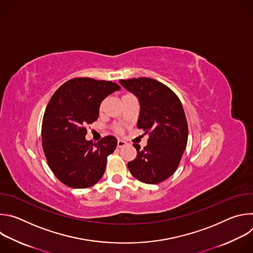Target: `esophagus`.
<instances>
[{
  "instance_id": "1",
  "label": "esophagus",
  "mask_w": 253,
  "mask_h": 253,
  "mask_svg": "<svg viewBox=\"0 0 253 253\" xmlns=\"http://www.w3.org/2000/svg\"><path fill=\"white\" fill-rule=\"evenodd\" d=\"M126 142L125 141H123V140H118L117 141V147L118 148H122V147H124L125 145H126Z\"/></svg>"
}]
</instances>
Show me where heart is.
<instances>
[{
    "label": "heart",
    "mask_w": 253,
    "mask_h": 253,
    "mask_svg": "<svg viewBox=\"0 0 253 253\" xmlns=\"http://www.w3.org/2000/svg\"><path fill=\"white\" fill-rule=\"evenodd\" d=\"M128 95V94H127ZM125 96V95H124ZM100 110H102V105H101V107H100ZM115 132L116 133H118V134H122L123 133V128L121 127V126H116L115 127Z\"/></svg>",
    "instance_id": "1"
}]
</instances>
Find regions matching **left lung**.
<instances>
[{"instance_id": "1", "label": "left lung", "mask_w": 253, "mask_h": 253, "mask_svg": "<svg viewBox=\"0 0 253 253\" xmlns=\"http://www.w3.org/2000/svg\"><path fill=\"white\" fill-rule=\"evenodd\" d=\"M140 103L137 127L149 133L147 145L133 144L137 157L128 169L139 181L157 184L177 169L187 145L188 126L181 102L166 85L151 78L120 80Z\"/></svg>"}]
</instances>
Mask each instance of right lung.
<instances>
[{"mask_svg": "<svg viewBox=\"0 0 253 253\" xmlns=\"http://www.w3.org/2000/svg\"><path fill=\"white\" fill-rule=\"evenodd\" d=\"M119 89L111 81L74 78L49 101L42 122V145L50 169L63 184L88 188L102 178L117 139L106 136L97 143L87 141L86 127L98 119L102 101Z\"/></svg>", "mask_w": 253, "mask_h": 253, "instance_id": "add662e5", "label": "right lung"}]
</instances>
